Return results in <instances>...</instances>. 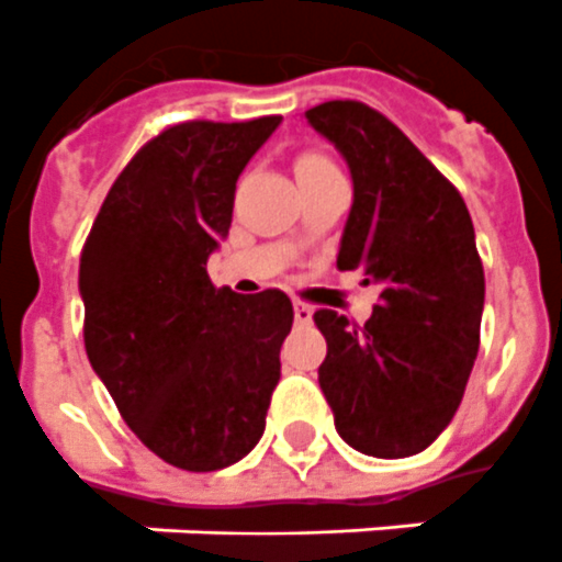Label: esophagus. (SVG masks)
<instances>
[{
    "mask_svg": "<svg viewBox=\"0 0 562 562\" xmlns=\"http://www.w3.org/2000/svg\"><path fill=\"white\" fill-rule=\"evenodd\" d=\"M312 315H315V308L308 306V303H300V300H294V317H297V324H308V321H312Z\"/></svg>",
    "mask_w": 562,
    "mask_h": 562,
    "instance_id": "34e87169",
    "label": "esophagus"
}]
</instances>
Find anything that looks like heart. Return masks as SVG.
<instances>
[{"mask_svg":"<svg viewBox=\"0 0 562 562\" xmlns=\"http://www.w3.org/2000/svg\"><path fill=\"white\" fill-rule=\"evenodd\" d=\"M333 169V162L324 160V157H317V154H303L297 160V178L303 175H315V171H329Z\"/></svg>","mask_w":562,"mask_h":562,"instance_id":"heart-1","label":"heart"}]
</instances>
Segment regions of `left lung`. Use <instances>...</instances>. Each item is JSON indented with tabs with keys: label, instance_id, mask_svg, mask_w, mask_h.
I'll use <instances>...</instances> for the list:
<instances>
[{
	"label": "left lung",
	"instance_id": "obj_1",
	"mask_svg": "<svg viewBox=\"0 0 562 562\" xmlns=\"http://www.w3.org/2000/svg\"><path fill=\"white\" fill-rule=\"evenodd\" d=\"M352 178L338 268L379 289L364 326L321 308L326 338L317 382L344 443L373 458H408L440 437L479 356L484 268L458 189L400 127L359 101L306 113Z\"/></svg>",
	"mask_w": 562,
	"mask_h": 562
}]
</instances>
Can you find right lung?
I'll return each mask as SVG.
<instances>
[{"instance_id":"add662e5","label":"right lung","mask_w":562,"mask_h":562,"mask_svg":"<svg viewBox=\"0 0 562 562\" xmlns=\"http://www.w3.org/2000/svg\"><path fill=\"white\" fill-rule=\"evenodd\" d=\"M280 116L183 122L127 162L83 245L87 359L139 440L171 467L224 470L265 431L294 308L277 289H215L236 180Z\"/></svg>"}]
</instances>
